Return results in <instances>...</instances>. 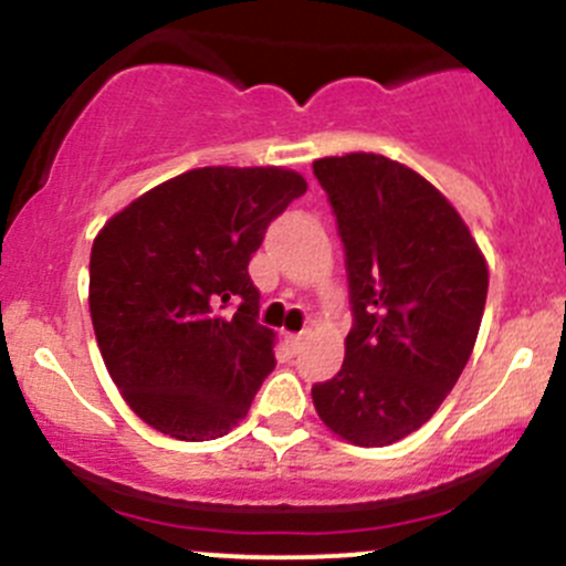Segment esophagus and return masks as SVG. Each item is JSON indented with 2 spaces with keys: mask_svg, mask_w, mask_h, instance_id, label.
<instances>
[{
  "mask_svg": "<svg viewBox=\"0 0 566 566\" xmlns=\"http://www.w3.org/2000/svg\"><path fill=\"white\" fill-rule=\"evenodd\" d=\"M304 345H306V336L304 334H287V347L293 353H301L304 350Z\"/></svg>",
  "mask_w": 566,
  "mask_h": 566,
  "instance_id": "34e87169",
  "label": "esophagus"
}]
</instances>
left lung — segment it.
Returning <instances> with one entry per match:
<instances>
[{"label":"left lung","instance_id":"1","mask_svg":"<svg viewBox=\"0 0 566 566\" xmlns=\"http://www.w3.org/2000/svg\"><path fill=\"white\" fill-rule=\"evenodd\" d=\"M345 243L353 328L315 410L356 447H389L432 419L471 358L488 262L427 177L375 153L317 158Z\"/></svg>","mask_w":566,"mask_h":566}]
</instances>
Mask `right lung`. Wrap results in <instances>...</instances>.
Segmentation results:
<instances>
[{
	"label": "right lung",
	"instance_id": "right-lung-1",
	"mask_svg": "<svg viewBox=\"0 0 566 566\" xmlns=\"http://www.w3.org/2000/svg\"><path fill=\"white\" fill-rule=\"evenodd\" d=\"M306 191L284 167H202L114 213L90 254L95 339L136 416L177 441H213L249 413L273 358L249 260ZM232 300L239 310L221 316Z\"/></svg>",
	"mask_w": 566,
	"mask_h": 566
}]
</instances>
